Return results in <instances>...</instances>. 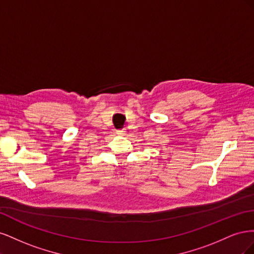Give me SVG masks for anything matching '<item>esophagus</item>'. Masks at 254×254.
Instances as JSON below:
<instances>
[{
  "mask_svg": "<svg viewBox=\"0 0 254 254\" xmlns=\"http://www.w3.org/2000/svg\"><path fill=\"white\" fill-rule=\"evenodd\" d=\"M117 134H119V135H125L126 131H125V130H118Z\"/></svg>",
  "mask_w": 254,
  "mask_h": 254,
  "instance_id": "1",
  "label": "esophagus"
}]
</instances>
